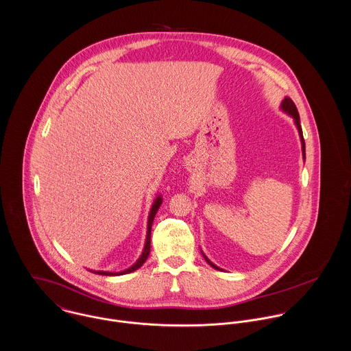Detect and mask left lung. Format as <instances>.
<instances>
[{
	"instance_id": "left-lung-1",
	"label": "left lung",
	"mask_w": 351,
	"mask_h": 351,
	"mask_svg": "<svg viewBox=\"0 0 351 351\" xmlns=\"http://www.w3.org/2000/svg\"><path fill=\"white\" fill-rule=\"evenodd\" d=\"M281 108L287 112V113H289L291 116H293V119H295V121H296V125H298V128H299V134H300L301 138V145H302V155H304V158H305V143H304V138H302V130H301L300 125V116H299V112H298V108H296V105H295V102L291 100V99H285V100L282 101V105H281ZM204 258H205V261L213 267V269H217V270H221V269H219L217 266H215L205 255H204Z\"/></svg>"
}]
</instances>
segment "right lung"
Wrapping results in <instances>:
<instances>
[{"instance_id":"obj_1","label":"right lung","mask_w":351,"mask_h":351,"mask_svg":"<svg viewBox=\"0 0 351 351\" xmlns=\"http://www.w3.org/2000/svg\"><path fill=\"white\" fill-rule=\"evenodd\" d=\"M160 204H162V199H160V197H156V200L154 201V204H152L150 216H149V223H147V238H146V245H145V250L142 252L141 258L138 259V262H136L135 265H132L130 269L123 270V271H120V273H110V271H95V273H97V274H102V276H120V274H127V273L135 271L136 269H139V267L146 262V259L149 258V254H150L151 226H152V221H154L155 213L158 212V208L160 206Z\"/></svg>"}]
</instances>
